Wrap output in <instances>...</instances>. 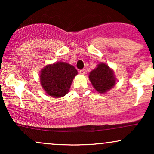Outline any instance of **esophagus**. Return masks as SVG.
<instances>
[{
  "label": "esophagus",
  "mask_w": 154,
  "mask_h": 154,
  "mask_svg": "<svg viewBox=\"0 0 154 154\" xmlns=\"http://www.w3.org/2000/svg\"><path fill=\"white\" fill-rule=\"evenodd\" d=\"M79 74H80V75H85V72H86V70L85 69H83L79 70Z\"/></svg>",
  "instance_id": "obj_1"
}]
</instances>
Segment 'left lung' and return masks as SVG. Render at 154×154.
Masks as SVG:
<instances>
[{
    "instance_id": "left-lung-1",
    "label": "left lung",
    "mask_w": 154,
    "mask_h": 154,
    "mask_svg": "<svg viewBox=\"0 0 154 154\" xmlns=\"http://www.w3.org/2000/svg\"><path fill=\"white\" fill-rule=\"evenodd\" d=\"M89 79L93 88L100 93L109 91L116 84L114 71L104 63L98 64L95 69L90 72Z\"/></svg>"
}]
</instances>
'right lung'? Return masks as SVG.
Masks as SVG:
<instances>
[{
    "mask_svg": "<svg viewBox=\"0 0 154 154\" xmlns=\"http://www.w3.org/2000/svg\"><path fill=\"white\" fill-rule=\"evenodd\" d=\"M77 75V69L72 65L66 62H56L42 69L40 84L48 95L54 98H61L69 91Z\"/></svg>",
    "mask_w": 154,
    "mask_h": 154,
    "instance_id": "obj_1",
    "label": "right lung"
}]
</instances>
